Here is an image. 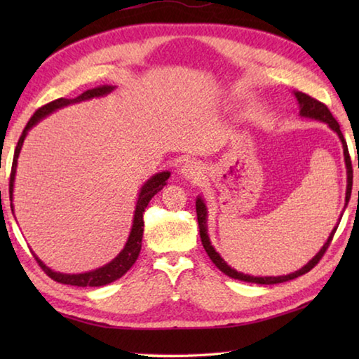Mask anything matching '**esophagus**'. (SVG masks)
Here are the masks:
<instances>
[{"label": "esophagus", "mask_w": 359, "mask_h": 359, "mask_svg": "<svg viewBox=\"0 0 359 359\" xmlns=\"http://www.w3.org/2000/svg\"><path fill=\"white\" fill-rule=\"evenodd\" d=\"M182 174L185 175L187 179H199V175H201V166L198 165L196 161H188L182 168Z\"/></svg>", "instance_id": "1"}]
</instances>
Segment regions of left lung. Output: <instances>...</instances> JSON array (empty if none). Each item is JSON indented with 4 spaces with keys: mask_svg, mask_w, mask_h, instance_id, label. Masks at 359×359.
<instances>
[{
    "mask_svg": "<svg viewBox=\"0 0 359 359\" xmlns=\"http://www.w3.org/2000/svg\"><path fill=\"white\" fill-rule=\"evenodd\" d=\"M297 101H299V106H301V115H304V117H309V118H315V120H320V121H325V123H327L331 126V130H334L339 135L340 141H342V145H344V155H345V165H347V196H345V201L348 203L350 199V194H351V185H353V168H351V160H350V154H348V147H347V142H345L344 139V135L342 131H340V126L337 123V120L332 117V114L330 109H327L326 104H323V102L312 98V96H309L306 93H301L297 92L294 93ZM358 168H359V161H358ZM359 194V191H358ZM208 212H205V205L203 203L201 198H198L196 201V215H198V224H199V234H201V242L205 248V252H208L209 258L214 261V264L220 269L223 274L229 276L231 278H238V280H244V282H250V283H259V285H272V283H283V282H288V280H293V278L299 277V276H304L307 274L309 271L313 269L315 266L318 264V261L323 258V255L326 253L327 247H330L331 241L334 238V234H336L337 231V226L332 229V233L330 234V238H327L326 244L321 247V250L315 255V257L309 261V263L302 267V269L293 272V274H288V276H280V277H253V276H247V274H242V272H238L234 269H231V267L224 263V259L218 255L214 247L210 245L209 242V236L208 233H205V215Z\"/></svg>",
    "mask_w": 359,
    "mask_h": 359,
    "instance_id": "8db88e82",
    "label": "left lung"
}]
</instances>
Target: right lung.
Instances as JSON below:
<instances>
[{
  "label": "right lung",
  "instance_id": "right-lung-1",
  "mask_svg": "<svg viewBox=\"0 0 359 359\" xmlns=\"http://www.w3.org/2000/svg\"><path fill=\"white\" fill-rule=\"evenodd\" d=\"M114 87L112 85H100V87H95V88H90L87 92H83L82 95H79L77 98L74 100H66V98H58L55 101H50L47 102V104L41 106L38 111H36L32 118L28 120V123L25 126V130H23L22 136L19 139V142H17V147L14 151V160H12V169H11V180H9V194L12 196V187H14V175H15V166H17V158H19L20 154V149H22V144H23V139H25L28 130L32 128L33 125L38 123V120L44 118L46 115H48L53 111H57V109L63 107V106H68L72 104V102H79V101H83V100H90V98H96V96H102L109 92H112ZM169 172H160L151 177L147 184L142 187L141 193H139V199H137V204H136V210H135V220H133V228H131V233H130V238L128 242H126V245L123 250L118 253V257L112 259L111 263L100 267V269L92 271V272H85V274H77V276H66V274H58V272H53L48 269V267L42 263L41 259L36 258L38 261V264L41 266V269L46 272V274L52 278V280L60 282V283H65V285H74V287H102V285H107L114 280H117L121 276L125 274L126 271L130 269V267L136 263V259L139 257V252H141V247H142V233H144V212L145 208H147L150 199L155 196V194L161 190L163 187L166 185V180L169 179ZM14 210V209H12Z\"/></svg>",
  "mask_w": 359,
  "mask_h": 359
}]
</instances>
